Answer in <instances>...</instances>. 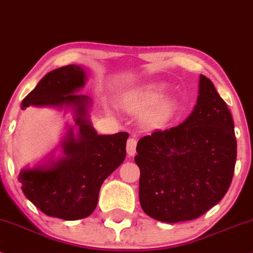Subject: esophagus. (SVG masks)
<instances>
[{
  "label": "esophagus",
  "mask_w": 253,
  "mask_h": 253,
  "mask_svg": "<svg viewBox=\"0 0 253 253\" xmlns=\"http://www.w3.org/2000/svg\"><path fill=\"white\" fill-rule=\"evenodd\" d=\"M127 153L130 157L136 153V140L134 138H129L127 140Z\"/></svg>",
  "instance_id": "34e87169"
}]
</instances>
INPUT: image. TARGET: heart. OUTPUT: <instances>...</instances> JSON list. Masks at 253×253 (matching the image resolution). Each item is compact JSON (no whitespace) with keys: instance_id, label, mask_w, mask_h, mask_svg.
I'll return each mask as SVG.
<instances>
[{"instance_id":"heart-1","label":"heart","mask_w":253,"mask_h":253,"mask_svg":"<svg viewBox=\"0 0 253 253\" xmlns=\"http://www.w3.org/2000/svg\"><path fill=\"white\" fill-rule=\"evenodd\" d=\"M164 87L150 84L136 88L124 97L123 106L132 113L144 112V121L150 126H159L169 118L173 108V102L169 97H161Z\"/></svg>"}]
</instances>
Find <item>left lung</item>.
I'll list each match as a JSON object with an SVG mask.
<instances>
[{"instance_id":"1","label":"left lung","mask_w":253,"mask_h":253,"mask_svg":"<svg viewBox=\"0 0 253 253\" xmlns=\"http://www.w3.org/2000/svg\"><path fill=\"white\" fill-rule=\"evenodd\" d=\"M139 198L146 214L165 223L192 220L223 199L237 159L230 109L209 78L184 123L138 141Z\"/></svg>"}]
</instances>
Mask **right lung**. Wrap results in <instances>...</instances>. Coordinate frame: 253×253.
<instances>
[{
	"label": "right lung",
	"instance_id": "right-lung-1",
	"mask_svg": "<svg viewBox=\"0 0 253 253\" xmlns=\"http://www.w3.org/2000/svg\"><path fill=\"white\" fill-rule=\"evenodd\" d=\"M86 80L82 67H61L44 75L21 103L22 109L29 106L72 108L75 113L79 132L75 136L71 127L61 142L65 157L24 169L19 174L24 196L44 214L63 220L92 214L103 180L126 158L128 133L100 135L90 124L88 108L92 100L77 94Z\"/></svg>",
	"mask_w": 253,
	"mask_h": 253
}]
</instances>
